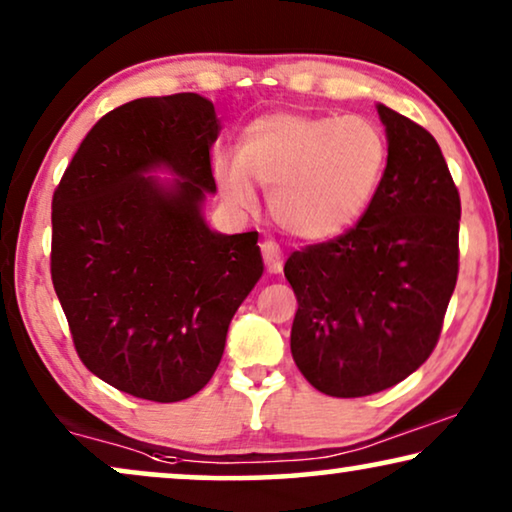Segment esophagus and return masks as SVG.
I'll use <instances>...</instances> for the list:
<instances>
[{
	"label": "esophagus",
	"mask_w": 512,
	"mask_h": 512,
	"mask_svg": "<svg viewBox=\"0 0 512 512\" xmlns=\"http://www.w3.org/2000/svg\"><path fill=\"white\" fill-rule=\"evenodd\" d=\"M261 254H263L265 268H268V272H272V275H279V272L284 270V254H282V249H279L277 242L265 240L261 244Z\"/></svg>",
	"instance_id": "1"
}]
</instances>
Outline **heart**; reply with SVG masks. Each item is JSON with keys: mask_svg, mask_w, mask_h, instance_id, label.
Returning a JSON list of instances; mask_svg holds the SVG:
<instances>
[{"mask_svg": "<svg viewBox=\"0 0 512 512\" xmlns=\"http://www.w3.org/2000/svg\"><path fill=\"white\" fill-rule=\"evenodd\" d=\"M389 163L380 125L363 116L270 114L244 130L240 153H216L214 184L235 212L268 188L272 219L305 242L347 233L366 214Z\"/></svg>", "mask_w": 512, "mask_h": 512, "instance_id": "b5f03b06", "label": "heart"}]
</instances>
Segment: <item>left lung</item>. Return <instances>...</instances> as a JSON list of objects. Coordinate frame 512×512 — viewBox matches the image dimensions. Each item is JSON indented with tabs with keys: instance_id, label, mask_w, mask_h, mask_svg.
I'll list each match as a JSON object with an SVG mask.
<instances>
[{
	"instance_id": "8db88e82",
	"label": "left lung",
	"mask_w": 512,
	"mask_h": 512,
	"mask_svg": "<svg viewBox=\"0 0 512 512\" xmlns=\"http://www.w3.org/2000/svg\"><path fill=\"white\" fill-rule=\"evenodd\" d=\"M389 163L359 226L289 256L291 354L321 394L370 396L429 359L459 272L461 202L422 125L377 104Z\"/></svg>"
}]
</instances>
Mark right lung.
Here are the masks:
<instances>
[{
    "instance_id": "add662e5",
    "label": "right lung",
    "mask_w": 512,
    "mask_h": 512,
    "mask_svg": "<svg viewBox=\"0 0 512 512\" xmlns=\"http://www.w3.org/2000/svg\"><path fill=\"white\" fill-rule=\"evenodd\" d=\"M219 132L198 93L132 100L93 125L53 193L51 277L76 352L146 401H184L212 380L263 275L258 233H216L202 214Z\"/></svg>"
}]
</instances>
